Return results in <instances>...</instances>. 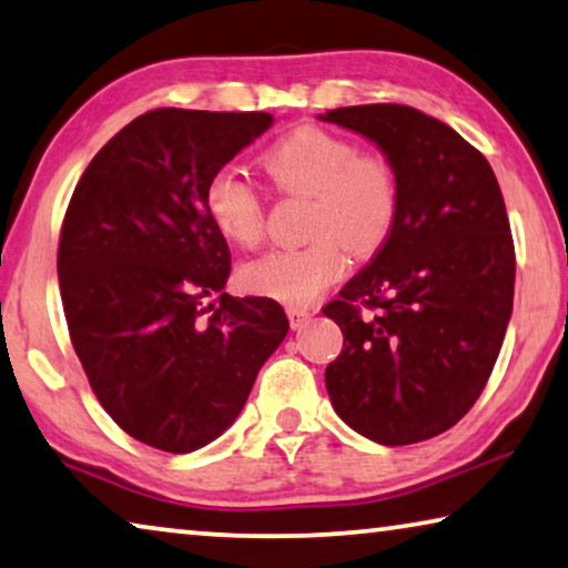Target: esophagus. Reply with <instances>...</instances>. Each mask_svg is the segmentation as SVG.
<instances>
[{
    "instance_id": "1",
    "label": "esophagus",
    "mask_w": 568,
    "mask_h": 568,
    "mask_svg": "<svg viewBox=\"0 0 568 568\" xmlns=\"http://www.w3.org/2000/svg\"><path fill=\"white\" fill-rule=\"evenodd\" d=\"M287 321H291V328H303V326H308V321H311V311H305V308H287Z\"/></svg>"
}]
</instances>
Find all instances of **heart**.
<instances>
[{
	"label": "heart",
	"instance_id": "heart-1",
	"mask_svg": "<svg viewBox=\"0 0 568 568\" xmlns=\"http://www.w3.org/2000/svg\"><path fill=\"white\" fill-rule=\"evenodd\" d=\"M263 169L285 194L311 196L303 247L270 250L240 267V285L285 305H311L344 275V247L356 257L379 252L399 220L402 182L382 151H358L338 133L305 125L263 156ZM204 206L224 237L257 245L265 210L257 189L235 166H222L204 186Z\"/></svg>",
	"mask_w": 568,
	"mask_h": 568
}]
</instances>
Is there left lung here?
Segmentation results:
<instances>
[{
	"instance_id": "left-lung-1",
	"label": "left lung",
	"mask_w": 568,
	"mask_h": 568,
	"mask_svg": "<svg viewBox=\"0 0 568 568\" xmlns=\"http://www.w3.org/2000/svg\"><path fill=\"white\" fill-rule=\"evenodd\" d=\"M394 161L399 220L323 313L344 348L326 366L333 409L379 445L457 425L485 389L513 311L516 250L498 179L447 123L399 103L336 108Z\"/></svg>"
}]
</instances>
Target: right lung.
Here are the masks:
<instances>
[{"mask_svg": "<svg viewBox=\"0 0 568 568\" xmlns=\"http://www.w3.org/2000/svg\"><path fill=\"white\" fill-rule=\"evenodd\" d=\"M270 125L263 111L143 113L93 156L62 220L75 354L115 425L164 453L220 437L287 333L281 303L222 291L230 247L204 206L214 171Z\"/></svg>", "mask_w": 568, "mask_h": 568, "instance_id": "1", "label": "right lung"}]
</instances>
